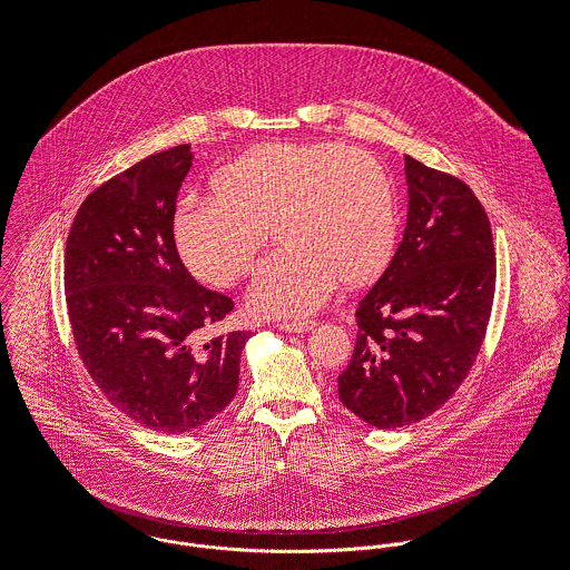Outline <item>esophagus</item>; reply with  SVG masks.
<instances>
[{
  "label": "esophagus",
  "instance_id": "obj_1",
  "mask_svg": "<svg viewBox=\"0 0 570 570\" xmlns=\"http://www.w3.org/2000/svg\"><path fill=\"white\" fill-rule=\"evenodd\" d=\"M315 324H317L315 320H295V322H277L275 326L286 333H306V331H313Z\"/></svg>",
  "mask_w": 570,
  "mask_h": 570
}]
</instances>
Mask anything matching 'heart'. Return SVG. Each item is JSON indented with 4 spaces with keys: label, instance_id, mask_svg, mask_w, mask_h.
Returning a JSON list of instances; mask_svg holds the SVG:
<instances>
[{
    "label": "heart",
    "instance_id": "1",
    "mask_svg": "<svg viewBox=\"0 0 570 570\" xmlns=\"http://www.w3.org/2000/svg\"><path fill=\"white\" fill-rule=\"evenodd\" d=\"M217 195H190L175 217L190 271L213 284L246 275L271 237L248 288L255 313L295 317L320 306L335 282L373 279L395 244V193L368 153L326 141L250 148L215 179Z\"/></svg>",
    "mask_w": 570,
    "mask_h": 570
}]
</instances>
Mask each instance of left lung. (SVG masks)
<instances>
[{
	"instance_id": "obj_1",
	"label": "left lung",
	"mask_w": 570,
	"mask_h": 570,
	"mask_svg": "<svg viewBox=\"0 0 570 570\" xmlns=\"http://www.w3.org/2000/svg\"><path fill=\"white\" fill-rule=\"evenodd\" d=\"M402 244L360 299L357 342L340 400L377 429L438 411L469 375L491 315L495 250L489 217L458 177L404 155Z\"/></svg>"
}]
</instances>
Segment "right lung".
<instances>
[{
    "instance_id": "add662e5",
    "label": "right lung",
    "mask_w": 570,
    "mask_h": 570,
    "mask_svg": "<svg viewBox=\"0 0 570 570\" xmlns=\"http://www.w3.org/2000/svg\"><path fill=\"white\" fill-rule=\"evenodd\" d=\"M190 146L150 155L79 206L63 257L68 320L79 357L106 400L166 435L199 429L237 393L250 337L204 328L233 299L199 286L179 259L173 219Z\"/></svg>"
}]
</instances>
